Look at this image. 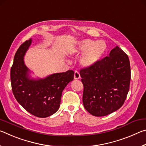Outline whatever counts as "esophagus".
Returning <instances> with one entry per match:
<instances>
[{
	"instance_id": "1",
	"label": "esophagus",
	"mask_w": 146,
	"mask_h": 146,
	"mask_svg": "<svg viewBox=\"0 0 146 146\" xmlns=\"http://www.w3.org/2000/svg\"><path fill=\"white\" fill-rule=\"evenodd\" d=\"M80 78V73H79L78 71H75V74H74V78H75V79H79Z\"/></svg>"
}]
</instances>
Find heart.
Wrapping results in <instances>:
<instances>
[{"label": "heart", "mask_w": 146, "mask_h": 146, "mask_svg": "<svg viewBox=\"0 0 146 146\" xmlns=\"http://www.w3.org/2000/svg\"><path fill=\"white\" fill-rule=\"evenodd\" d=\"M107 45L104 40H94L85 39L78 42L70 49L71 55L83 54L80 59V63L84 67L89 68L95 65L100 60L106 53Z\"/></svg>", "instance_id": "heart-1"}]
</instances>
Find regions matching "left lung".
<instances>
[{"mask_svg": "<svg viewBox=\"0 0 146 146\" xmlns=\"http://www.w3.org/2000/svg\"><path fill=\"white\" fill-rule=\"evenodd\" d=\"M84 85L82 102L95 117L115 112L124 103L129 90L130 62L118 46L95 65L80 71Z\"/></svg>", "mask_w": 146, "mask_h": 146, "instance_id": "obj_1", "label": "left lung"}]
</instances>
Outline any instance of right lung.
Returning a JSON list of instances; mask_svg holds the SVG:
<instances>
[{"label":"right lung","instance_id":"obj_1","mask_svg":"<svg viewBox=\"0 0 146 146\" xmlns=\"http://www.w3.org/2000/svg\"><path fill=\"white\" fill-rule=\"evenodd\" d=\"M31 42V38L24 42L15 55L10 73L12 91L17 102L27 111L35 117L46 118L58 111L62 93L73 80L74 72L68 70L44 78H31L24 56Z\"/></svg>","mask_w":146,"mask_h":146}]
</instances>
